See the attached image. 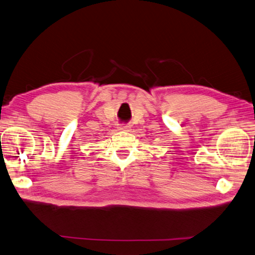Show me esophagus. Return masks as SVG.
I'll return each mask as SVG.
<instances>
[{
  "label": "esophagus",
  "instance_id": "esophagus-1",
  "mask_svg": "<svg viewBox=\"0 0 255 255\" xmlns=\"http://www.w3.org/2000/svg\"><path fill=\"white\" fill-rule=\"evenodd\" d=\"M118 130L129 131V130H130V126H129V125H121V126L118 127Z\"/></svg>",
  "mask_w": 255,
  "mask_h": 255
}]
</instances>
